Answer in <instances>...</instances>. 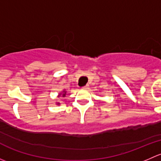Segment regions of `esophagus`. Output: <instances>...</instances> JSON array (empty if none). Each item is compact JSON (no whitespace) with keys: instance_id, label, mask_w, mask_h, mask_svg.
<instances>
[{"instance_id":"1","label":"esophagus","mask_w":161,"mask_h":161,"mask_svg":"<svg viewBox=\"0 0 161 161\" xmlns=\"http://www.w3.org/2000/svg\"><path fill=\"white\" fill-rule=\"evenodd\" d=\"M82 90H89V89H90V86H89V85H86V86H85L82 87Z\"/></svg>"}]
</instances>
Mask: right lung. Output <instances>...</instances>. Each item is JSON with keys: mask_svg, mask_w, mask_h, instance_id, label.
<instances>
[{"mask_svg": "<svg viewBox=\"0 0 161 161\" xmlns=\"http://www.w3.org/2000/svg\"><path fill=\"white\" fill-rule=\"evenodd\" d=\"M66 92H67V91L65 90H62L61 92H60L59 94L58 95V97H64L66 96ZM56 104L57 105H60V103L59 102H56Z\"/></svg>", "mask_w": 161, "mask_h": 161, "instance_id": "right-lung-1", "label": "right lung"}]
</instances>
